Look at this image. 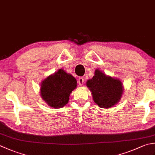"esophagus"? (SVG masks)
<instances>
[{"mask_svg":"<svg viewBox=\"0 0 155 155\" xmlns=\"http://www.w3.org/2000/svg\"><path fill=\"white\" fill-rule=\"evenodd\" d=\"M78 84H80L81 86L83 85V84H84V78H83V77H79V78H78Z\"/></svg>","mask_w":155,"mask_h":155,"instance_id":"obj_1","label":"esophagus"}]
</instances>
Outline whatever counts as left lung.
I'll use <instances>...</instances> for the list:
<instances>
[{
    "instance_id": "obj_1",
    "label": "left lung",
    "mask_w": 155,
    "mask_h": 155,
    "mask_svg": "<svg viewBox=\"0 0 155 155\" xmlns=\"http://www.w3.org/2000/svg\"><path fill=\"white\" fill-rule=\"evenodd\" d=\"M92 92L93 100L100 107L109 108L120 101L123 93L122 84L119 79L107 77L96 70L92 79L87 82Z\"/></svg>"
}]
</instances>
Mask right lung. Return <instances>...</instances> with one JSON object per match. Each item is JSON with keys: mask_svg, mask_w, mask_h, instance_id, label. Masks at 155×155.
Listing matches in <instances>:
<instances>
[{"mask_svg": "<svg viewBox=\"0 0 155 155\" xmlns=\"http://www.w3.org/2000/svg\"><path fill=\"white\" fill-rule=\"evenodd\" d=\"M76 87L77 80L60 69L42 82L40 93L41 97L50 107L61 108L67 104L70 95Z\"/></svg>", "mask_w": 155, "mask_h": 155, "instance_id": "add662e5", "label": "right lung"}]
</instances>
